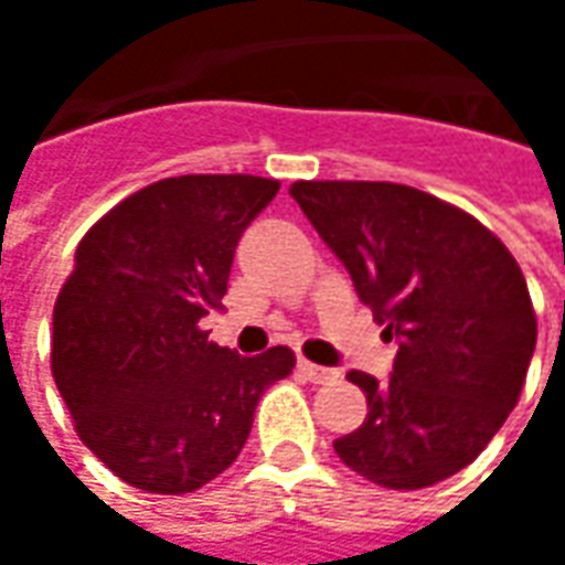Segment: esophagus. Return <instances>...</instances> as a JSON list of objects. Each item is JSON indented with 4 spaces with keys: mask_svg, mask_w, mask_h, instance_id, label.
Instances as JSON below:
<instances>
[{
    "mask_svg": "<svg viewBox=\"0 0 565 565\" xmlns=\"http://www.w3.org/2000/svg\"><path fill=\"white\" fill-rule=\"evenodd\" d=\"M299 373L309 379V382H318V385H323V382H333V379H339V370H330V366H321V364H311V361H306V358H299Z\"/></svg>",
    "mask_w": 565,
    "mask_h": 565,
    "instance_id": "esophagus-1",
    "label": "esophagus"
}]
</instances>
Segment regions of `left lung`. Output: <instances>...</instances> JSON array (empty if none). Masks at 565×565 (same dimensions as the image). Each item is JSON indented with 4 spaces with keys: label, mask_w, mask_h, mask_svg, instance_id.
<instances>
[{
    "label": "left lung",
    "mask_w": 565,
    "mask_h": 565,
    "mask_svg": "<svg viewBox=\"0 0 565 565\" xmlns=\"http://www.w3.org/2000/svg\"><path fill=\"white\" fill-rule=\"evenodd\" d=\"M290 195L397 339L388 382L349 373L370 413L333 440L337 456L385 489L447 480L483 452L526 382L539 323L516 259L422 189L299 180Z\"/></svg>",
    "instance_id": "1"
}]
</instances>
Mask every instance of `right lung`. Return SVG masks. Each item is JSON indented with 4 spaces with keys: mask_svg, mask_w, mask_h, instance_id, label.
I'll return each instance as SVG.
<instances>
[{
    "mask_svg": "<svg viewBox=\"0 0 565 565\" xmlns=\"http://www.w3.org/2000/svg\"><path fill=\"white\" fill-rule=\"evenodd\" d=\"M281 183L186 173L134 192L76 247L54 302L51 373L82 444L125 483L183 495L223 475L287 345L242 358L201 318L223 309L235 247Z\"/></svg>",
    "mask_w": 565,
    "mask_h": 565,
    "instance_id": "1",
    "label": "right lung"
}]
</instances>
